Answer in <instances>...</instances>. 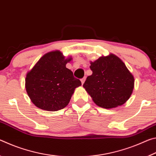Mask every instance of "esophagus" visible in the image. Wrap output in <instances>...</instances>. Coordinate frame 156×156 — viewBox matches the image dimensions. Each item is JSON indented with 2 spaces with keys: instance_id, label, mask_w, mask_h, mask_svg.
I'll use <instances>...</instances> for the list:
<instances>
[{
  "instance_id": "34e87169",
  "label": "esophagus",
  "mask_w": 156,
  "mask_h": 156,
  "mask_svg": "<svg viewBox=\"0 0 156 156\" xmlns=\"http://www.w3.org/2000/svg\"><path fill=\"white\" fill-rule=\"evenodd\" d=\"M85 80H86V78H85V77H84L83 78H82V79H81L80 80H81V83H82V84H84V81H85Z\"/></svg>"
}]
</instances>
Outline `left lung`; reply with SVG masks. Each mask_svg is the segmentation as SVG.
Returning a JSON list of instances; mask_svg holds the SVG:
<instances>
[{
  "label": "left lung",
  "mask_w": 156,
  "mask_h": 156,
  "mask_svg": "<svg viewBox=\"0 0 156 156\" xmlns=\"http://www.w3.org/2000/svg\"><path fill=\"white\" fill-rule=\"evenodd\" d=\"M92 74L83 87L93 101L105 109L121 106L127 101L134 88V77L125 63L110 54L90 62Z\"/></svg>",
  "instance_id": "obj_1"
}]
</instances>
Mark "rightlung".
I'll list each match as a JSON object with an SVG mask.
<instances>
[{"label":"right lung","mask_w":156,"mask_h":156,"mask_svg":"<svg viewBox=\"0 0 156 156\" xmlns=\"http://www.w3.org/2000/svg\"><path fill=\"white\" fill-rule=\"evenodd\" d=\"M72 60L65 58L58 50L47 53L26 74L25 89L37 107L56 112L67 106L81 82L66 67Z\"/></svg>","instance_id":"right-lung-1"}]
</instances>
